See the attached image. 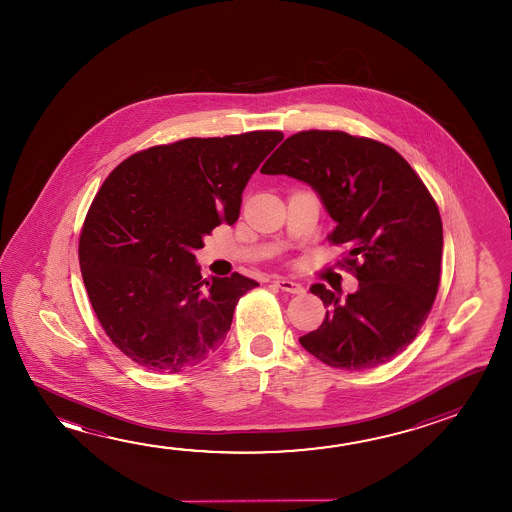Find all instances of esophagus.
I'll return each mask as SVG.
<instances>
[{"instance_id": "obj_1", "label": "esophagus", "mask_w": 512, "mask_h": 512, "mask_svg": "<svg viewBox=\"0 0 512 512\" xmlns=\"http://www.w3.org/2000/svg\"><path fill=\"white\" fill-rule=\"evenodd\" d=\"M275 284L285 291V293L291 294H303L305 293V289H303L302 284H298V282H293V280H289V278L278 277L275 278Z\"/></svg>"}]
</instances>
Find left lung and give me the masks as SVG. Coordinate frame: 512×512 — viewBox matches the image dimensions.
Here are the masks:
<instances>
[{
  "mask_svg": "<svg viewBox=\"0 0 512 512\" xmlns=\"http://www.w3.org/2000/svg\"><path fill=\"white\" fill-rule=\"evenodd\" d=\"M260 173L309 184L336 221L328 241L352 248L359 289L341 300L312 285L327 314L300 344L332 368L391 361L418 336L441 277L443 223L421 178L393 148L339 130L291 135Z\"/></svg>",
  "mask_w": 512,
  "mask_h": 512,
  "instance_id": "8db88e82",
  "label": "left lung"
}]
</instances>
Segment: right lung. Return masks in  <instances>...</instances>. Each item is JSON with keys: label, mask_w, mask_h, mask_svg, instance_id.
<instances>
[{"label": "right lung", "mask_w": 512, "mask_h": 512, "mask_svg": "<svg viewBox=\"0 0 512 512\" xmlns=\"http://www.w3.org/2000/svg\"><path fill=\"white\" fill-rule=\"evenodd\" d=\"M284 139L259 130L134 153L94 196L80 234L85 289L110 341L139 366L178 373L218 350L257 282L202 280L194 252L239 218L243 191Z\"/></svg>", "instance_id": "obj_1"}]
</instances>
